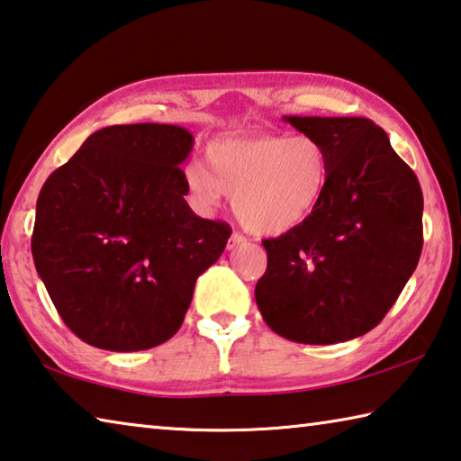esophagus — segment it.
Segmentation results:
<instances>
[{"label":"esophagus","instance_id":"esophagus-1","mask_svg":"<svg viewBox=\"0 0 461 461\" xmlns=\"http://www.w3.org/2000/svg\"><path fill=\"white\" fill-rule=\"evenodd\" d=\"M243 243H247V239L240 235V232H232L230 239H229V243H226V249H235V247L243 245Z\"/></svg>","mask_w":461,"mask_h":461}]
</instances>
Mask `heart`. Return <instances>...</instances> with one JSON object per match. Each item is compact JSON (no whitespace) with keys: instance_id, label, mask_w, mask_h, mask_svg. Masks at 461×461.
<instances>
[{"instance_id":"1","label":"heart","mask_w":461,"mask_h":461,"mask_svg":"<svg viewBox=\"0 0 461 461\" xmlns=\"http://www.w3.org/2000/svg\"><path fill=\"white\" fill-rule=\"evenodd\" d=\"M206 167L184 169L187 200L202 214L232 195L239 222L258 235H284L311 216L329 185L327 149L308 134H229L208 142Z\"/></svg>"}]
</instances>
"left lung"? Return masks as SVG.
<instances>
[{
    "label": "left lung",
    "mask_w": 461,
    "mask_h": 461,
    "mask_svg": "<svg viewBox=\"0 0 461 461\" xmlns=\"http://www.w3.org/2000/svg\"><path fill=\"white\" fill-rule=\"evenodd\" d=\"M327 149L329 185L314 212L263 240L255 302L288 341L333 345L372 330L401 296L422 249V192L388 134L367 118L284 116Z\"/></svg>",
    "instance_id": "1"
}]
</instances>
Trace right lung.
<instances>
[{
	"label": "right lung",
	"mask_w": 461,
	"mask_h": 461,
	"mask_svg": "<svg viewBox=\"0 0 461 461\" xmlns=\"http://www.w3.org/2000/svg\"><path fill=\"white\" fill-rule=\"evenodd\" d=\"M192 149L184 126H105L44 181L34 266L81 341L126 353L179 330L195 280L232 232L187 206L179 167Z\"/></svg>",
	"instance_id": "right-lung-1"
}]
</instances>
